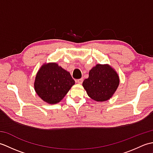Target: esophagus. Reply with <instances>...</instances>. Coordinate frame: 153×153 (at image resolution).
<instances>
[{"mask_svg":"<svg viewBox=\"0 0 153 153\" xmlns=\"http://www.w3.org/2000/svg\"><path fill=\"white\" fill-rule=\"evenodd\" d=\"M83 79L82 78V79H77L76 80V82L77 83H79V84H82V82H83Z\"/></svg>","mask_w":153,"mask_h":153,"instance_id":"1","label":"esophagus"}]
</instances>
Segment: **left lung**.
<instances>
[{"label":"left lung","mask_w":153,"mask_h":153,"mask_svg":"<svg viewBox=\"0 0 153 153\" xmlns=\"http://www.w3.org/2000/svg\"><path fill=\"white\" fill-rule=\"evenodd\" d=\"M119 76L108 64H97L89 71V77L83 82L87 95L96 101L111 98L119 85Z\"/></svg>","instance_id":"1"}]
</instances>
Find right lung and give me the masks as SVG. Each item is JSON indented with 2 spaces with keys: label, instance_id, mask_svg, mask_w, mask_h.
<instances>
[{
  "label": "right lung",
  "instance_id": "obj_1",
  "mask_svg": "<svg viewBox=\"0 0 153 153\" xmlns=\"http://www.w3.org/2000/svg\"><path fill=\"white\" fill-rule=\"evenodd\" d=\"M75 84L70 72L56 63L45 64L39 70L34 83L35 90L44 101L56 104Z\"/></svg>",
  "mask_w": 153,
  "mask_h": 153
}]
</instances>
